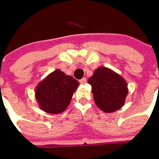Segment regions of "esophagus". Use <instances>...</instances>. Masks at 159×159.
<instances>
[{
	"label": "esophagus",
	"mask_w": 159,
	"mask_h": 159,
	"mask_svg": "<svg viewBox=\"0 0 159 159\" xmlns=\"http://www.w3.org/2000/svg\"><path fill=\"white\" fill-rule=\"evenodd\" d=\"M79 83H81V84H84V83H87V79L85 77H83V78H82L81 80H79Z\"/></svg>",
	"instance_id": "34e87169"
}]
</instances>
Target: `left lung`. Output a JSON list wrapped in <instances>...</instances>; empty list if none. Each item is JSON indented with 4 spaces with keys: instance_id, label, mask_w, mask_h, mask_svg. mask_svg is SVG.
Returning a JSON list of instances; mask_svg holds the SVG:
<instances>
[{
    "instance_id": "obj_1",
    "label": "left lung",
    "mask_w": 159,
    "mask_h": 159,
    "mask_svg": "<svg viewBox=\"0 0 159 159\" xmlns=\"http://www.w3.org/2000/svg\"><path fill=\"white\" fill-rule=\"evenodd\" d=\"M89 83L92 86L96 106L105 112H113L123 107L128 93L125 80L110 69L99 67Z\"/></svg>"
}]
</instances>
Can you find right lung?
Here are the masks:
<instances>
[{"mask_svg": "<svg viewBox=\"0 0 159 159\" xmlns=\"http://www.w3.org/2000/svg\"><path fill=\"white\" fill-rule=\"evenodd\" d=\"M79 83L72 76L57 70L41 82L36 89V98L46 112L60 113L69 106Z\"/></svg>", "mask_w": 159, "mask_h": 159, "instance_id": "1", "label": "right lung"}]
</instances>
